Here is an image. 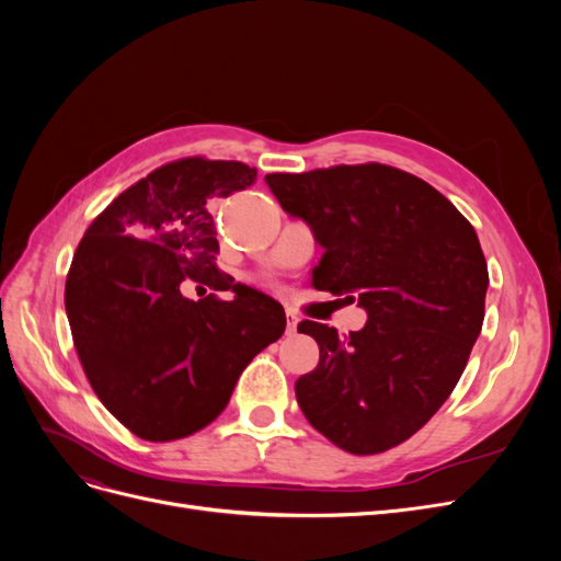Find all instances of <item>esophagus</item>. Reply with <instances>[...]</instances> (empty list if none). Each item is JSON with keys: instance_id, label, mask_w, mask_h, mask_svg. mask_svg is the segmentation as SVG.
Returning <instances> with one entry per match:
<instances>
[{"instance_id": "obj_1", "label": "esophagus", "mask_w": 561, "mask_h": 561, "mask_svg": "<svg viewBox=\"0 0 561 561\" xmlns=\"http://www.w3.org/2000/svg\"><path fill=\"white\" fill-rule=\"evenodd\" d=\"M299 325V318L295 311H285V334H295Z\"/></svg>"}]
</instances>
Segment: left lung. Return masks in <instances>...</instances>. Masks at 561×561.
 Listing matches in <instances>:
<instances>
[{"mask_svg": "<svg viewBox=\"0 0 561 561\" xmlns=\"http://www.w3.org/2000/svg\"><path fill=\"white\" fill-rule=\"evenodd\" d=\"M264 180L322 248L316 290L367 313L348 336L299 322L320 348L318 367L295 383L304 416L351 454L404 443L449 398L480 336L489 274L478 233L428 182L390 165Z\"/></svg>", "mask_w": 561, "mask_h": 561, "instance_id": "8db88e82", "label": "left lung"}]
</instances>
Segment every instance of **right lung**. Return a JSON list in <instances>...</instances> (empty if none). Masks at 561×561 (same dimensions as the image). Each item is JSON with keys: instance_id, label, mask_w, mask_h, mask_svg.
<instances>
[{"instance_id": "right-lung-1", "label": "right lung", "mask_w": 561, "mask_h": 561, "mask_svg": "<svg viewBox=\"0 0 561 561\" xmlns=\"http://www.w3.org/2000/svg\"><path fill=\"white\" fill-rule=\"evenodd\" d=\"M254 178L241 161L165 163L118 194L75 252L65 309L81 367L100 402L149 443L206 428L248 363L285 332L278 301L215 264L210 201ZM190 286L234 299L190 300Z\"/></svg>"}]
</instances>
